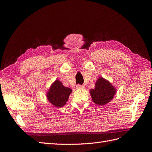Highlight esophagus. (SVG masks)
Wrapping results in <instances>:
<instances>
[{
	"label": "esophagus",
	"mask_w": 152,
	"mask_h": 152,
	"mask_svg": "<svg viewBox=\"0 0 152 152\" xmlns=\"http://www.w3.org/2000/svg\"><path fill=\"white\" fill-rule=\"evenodd\" d=\"M76 87H77V89H84L85 88V87L84 86H82L80 84L77 85Z\"/></svg>",
	"instance_id": "esophagus-1"
}]
</instances>
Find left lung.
Returning <instances> with one entry per match:
<instances>
[{
    "label": "left lung",
    "mask_w": 152,
    "mask_h": 152,
    "mask_svg": "<svg viewBox=\"0 0 152 152\" xmlns=\"http://www.w3.org/2000/svg\"><path fill=\"white\" fill-rule=\"evenodd\" d=\"M116 93L115 89L108 81L99 77L96 82L95 88L91 89L92 99L98 105H104L109 103Z\"/></svg>",
    "instance_id": "obj_1"
}]
</instances>
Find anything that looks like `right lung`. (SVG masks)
Instances as JSON below:
<instances>
[{"label":"right lung","mask_w":152,"mask_h":152,"mask_svg":"<svg viewBox=\"0 0 152 152\" xmlns=\"http://www.w3.org/2000/svg\"><path fill=\"white\" fill-rule=\"evenodd\" d=\"M72 92L71 89L63 86L60 81L56 80L50 87L47 98L54 107H62L66 104Z\"/></svg>","instance_id":"add662e5"}]
</instances>
